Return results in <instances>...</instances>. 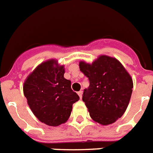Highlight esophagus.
I'll use <instances>...</instances> for the list:
<instances>
[{"label": "esophagus", "mask_w": 153, "mask_h": 153, "mask_svg": "<svg viewBox=\"0 0 153 153\" xmlns=\"http://www.w3.org/2000/svg\"><path fill=\"white\" fill-rule=\"evenodd\" d=\"M78 94H79V98H82V91H79V92H78Z\"/></svg>", "instance_id": "obj_1"}]
</instances>
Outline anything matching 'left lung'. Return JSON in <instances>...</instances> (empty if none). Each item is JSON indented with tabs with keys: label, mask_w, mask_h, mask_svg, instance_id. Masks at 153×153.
Instances as JSON below:
<instances>
[{
	"label": "left lung",
	"mask_w": 153,
	"mask_h": 153,
	"mask_svg": "<svg viewBox=\"0 0 153 153\" xmlns=\"http://www.w3.org/2000/svg\"><path fill=\"white\" fill-rule=\"evenodd\" d=\"M79 68L90 82L82 101L90 116L98 123H114L126 112L133 92V80L118 60L101 55L92 64L79 62Z\"/></svg>",
	"instance_id": "obj_1"
}]
</instances>
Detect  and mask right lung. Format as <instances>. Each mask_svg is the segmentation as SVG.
I'll list each match as a JSON object with an SVG mask.
<instances>
[{"mask_svg": "<svg viewBox=\"0 0 153 153\" xmlns=\"http://www.w3.org/2000/svg\"><path fill=\"white\" fill-rule=\"evenodd\" d=\"M63 66L51 59L43 62L24 83V94L34 115L43 123L58 126L68 120L72 105L79 100L71 82L63 77Z\"/></svg>", "mask_w": 153, "mask_h": 153, "instance_id": "1", "label": "right lung"}]
</instances>
